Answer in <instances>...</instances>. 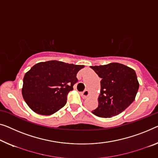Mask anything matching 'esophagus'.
Instances as JSON below:
<instances>
[{
  "instance_id": "obj_1",
  "label": "esophagus",
  "mask_w": 158,
  "mask_h": 158,
  "mask_svg": "<svg viewBox=\"0 0 158 158\" xmlns=\"http://www.w3.org/2000/svg\"><path fill=\"white\" fill-rule=\"evenodd\" d=\"M89 91L87 90V89H85V90H84L83 92L81 93V95L84 98H86L87 96H89Z\"/></svg>"
}]
</instances>
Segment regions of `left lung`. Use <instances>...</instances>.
<instances>
[{"label": "left lung", "instance_id": "left-lung-1", "mask_svg": "<svg viewBox=\"0 0 158 158\" xmlns=\"http://www.w3.org/2000/svg\"><path fill=\"white\" fill-rule=\"evenodd\" d=\"M102 78L98 105L92 113L98 117L117 116L127 109L139 89L136 73L119 63L91 67Z\"/></svg>", "mask_w": 158, "mask_h": 158}]
</instances>
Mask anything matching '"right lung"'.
<instances>
[{
    "label": "right lung",
    "instance_id": "add662e5",
    "mask_svg": "<svg viewBox=\"0 0 158 158\" xmlns=\"http://www.w3.org/2000/svg\"><path fill=\"white\" fill-rule=\"evenodd\" d=\"M84 65L52 60L35 64L23 78L22 94L34 112L51 115L64 106Z\"/></svg>",
    "mask_w": 158,
    "mask_h": 158
}]
</instances>
